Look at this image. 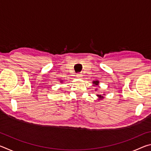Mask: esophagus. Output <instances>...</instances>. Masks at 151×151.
<instances>
[{
  "label": "esophagus",
  "mask_w": 151,
  "mask_h": 151,
  "mask_svg": "<svg viewBox=\"0 0 151 151\" xmlns=\"http://www.w3.org/2000/svg\"><path fill=\"white\" fill-rule=\"evenodd\" d=\"M76 77H77V78H81V77H82L81 73H77V74H76Z\"/></svg>",
  "instance_id": "obj_1"
}]
</instances>
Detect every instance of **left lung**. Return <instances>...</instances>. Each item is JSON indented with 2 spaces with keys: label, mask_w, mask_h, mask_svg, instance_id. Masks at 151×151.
I'll use <instances>...</instances> for the list:
<instances>
[{
  "label": "left lung",
  "mask_w": 151,
  "mask_h": 151,
  "mask_svg": "<svg viewBox=\"0 0 151 151\" xmlns=\"http://www.w3.org/2000/svg\"><path fill=\"white\" fill-rule=\"evenodd\" d=\"M93 84H94V85H99V81H93ZM99 96H101V95H98Z\"/></svg>",
  "instance_id": "obj_1"
}]
</instances>
